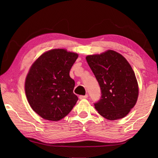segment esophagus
<instances>
[{"mask_svg": "<svg viewBox=\"0 0 158 158\" xmlns=\"http://www.w3.org/2000/svg\"><path fill=\"white\" fill-rule=\"evenodd\" d=\"M88 94H85V95H84V96H83V95H81V96H79V98L80 99H84V98H88Z\"/></svg>", "mask_w": 158, "mask_h": 158, "instance_id": "1", "label": "esophagus"}]
</instances>
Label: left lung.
Segmentation results:
<instances>
[{"mask_svg": "<svg viewBox=\"0 0 158 158\" xmlns=\"http://www.w3.org/2000/svg\"><path fill=\"white\" fill-rule=\"evenodd\" d=\"M86 60L101 90L100 99L94 103L95 109L109 120L126 116L139 95L138 83L128 62L113 50L88 56Z\"/></svg>", "mask_w": 158, "mask_h": 158, "instance_id": "left-lung-1", "label": "left lung"}]
</instances>
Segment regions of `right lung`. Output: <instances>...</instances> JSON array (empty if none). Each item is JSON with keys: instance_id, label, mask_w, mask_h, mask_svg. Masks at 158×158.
Returning <instances> with one entry per match:
<instances>
[{"instance_id": "add662e5", "label": "right lung", "mask_w": 158, "mask_h": 158, "mask_svg": "<svg viewBox=\"0 0 158 158\" xmlns=\"http://www.w3.org/2000/svg\"><path fill=\"white\" fill-rule=\"evenodd\" d=\"M78 54L63 49L43 53L26 77L25 91L31 108L42 118L58 121L71 111L78 97L73 93L75 81L70 69Z\"/></svg>"}]
</instances>
